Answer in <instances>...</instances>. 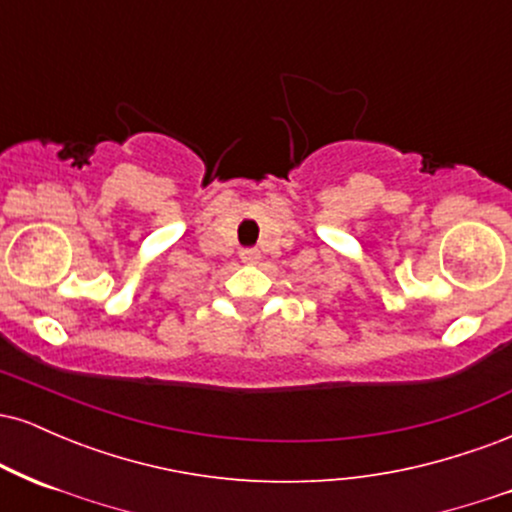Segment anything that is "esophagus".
<instances>
[{"mask_svg": "<svg viewBox=\"0 0 512 512\" xmlns=\"http://www.w3.org/2000/svg\"><path fill=\"white\" fill-rule=\"evenodd\" d=\"M240 260H243V262H257V260H260V250H257V248H243V250H240Z\"/></svg>", "mask_w": 512, "mask_h": 512, "instance_id": "obj_1", "label": "esophagus"}]
</instances>
